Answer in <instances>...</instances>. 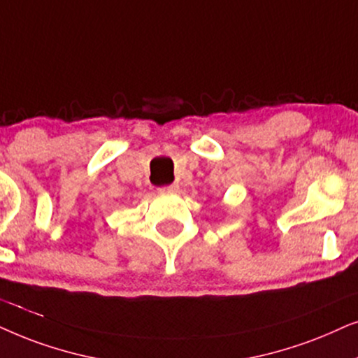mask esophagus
<instances>
[{
    "instance_id": "esophagus-1",
    "label": "esophagus",
    "mask_w": 358,
    "mask_h": 358,
    "mask_svg": "<svg viewBox=\"0 0 358 358\" xmlns=\"http://www.w3.org/2000/svg\"><path fill=\"white\" fill-rule=\"evenodd\" d=\"M176 189H178V185L171 183V185H166V187L159 188V192H160V193H175Z\"/></svg>"
}]
</instances>
